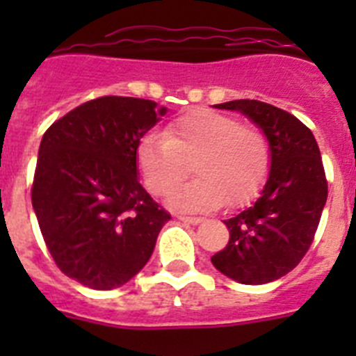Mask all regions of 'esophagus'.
<instances>
[{
  "instance_id": "obj_1",
  "label": "esophagus",
  "mask_w": 356,
  "mask_h": 356,
  "mask_svg": "<svg viewBox=\"0 0 356 356\" xmlns=\"http://www.w3.org/2000/svg\"><path fill=\"white\" fill-rule=\"evenodd\" d=\"M180 221L184 222H188V225H197V222H201L203 219L201 217H193V216H176Z\"/></svg>"
}]
</instances>
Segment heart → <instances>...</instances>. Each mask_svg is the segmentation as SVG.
Wrapping results in <instances>:
<instances>
[{
    "mask_svg": "<svg viewBox=\"0 0 356 356\" xmlns=\"http://www.w3.org/2000/svg\"><path fill=\"white\" fill-rule=\"evenodd\" d=\"M135 156L144 185L155 196H168L193 163L196 178L169 197L171 207L188 212L213 210L225 201L237 207L253 200L271 169V147L260 128L210 108L178 115L163 135L147 134Z\"/></svg>",
    "mask_w": 356,
    "mask_h": 356,
    "instance_id": "heart-1",
    "label": "heart"
}]
</instances>
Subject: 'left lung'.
<instances>
[{"mask_svg":"<svg viewBox=\"0 0 356 356\" xmlns=\"http://www.w3.org/2000/svg\"><path fill=\"white\" fill-rule=\"evenodd\" d=\"M216 106L238 110L262 128L271 172L254 205L225 221L229 241L212 264L238 284H269L301 262L319 226L328 197L319 146L310 128L275 105L235 99Z\"/></svg>","mask_w":356,"mask_h":356,"instance_id":"obj_1","label":"left lung"}]
</instances>
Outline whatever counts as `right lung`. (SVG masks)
<instances>
[{
    "mask_svg": "<svg viewBox=\"0 0 356 356\" xmlns=\"http://www.w3.org/2000/svg\"><path fill=\"white\" fill-rule=\"evenodd\" d=\"M165 114L151 99L102 96L46 130L31 205L62 273L96 291L121 287L146 266L171 213L137 178V146Z\"/></svg>",
    "mask_w": 356,
    "mask_h": 356,
    "instance_id": "right-lung-1",
    "label": "right lung"
}]
</instances>
